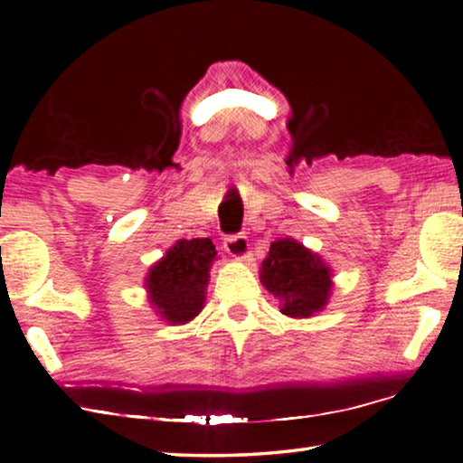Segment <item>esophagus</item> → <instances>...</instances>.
Masks as SVG:
<instances>
[{
    "label": "esophagus",
    "instance_id": "esophagus-1",
    "mask_svg": "<svg viewBox=\"0 0 463 463\" xmlns=\"http://www.w3.org/2000/svg\"><path fill=\"white\" fill-rule=\"evenodd\" d=\"M224 250L234 260H245L249 255V241L242 234H237V237H229L224 239Z\"/></svg>",
    "mask_w": 463,
    "mask_h": 463
}]
</instances>
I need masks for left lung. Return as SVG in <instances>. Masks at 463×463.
Listing matches in <instances>:
<instances>
[{"label": "left lung", "mask_w": 463, "mask_h": 463, "mask_svg": "<svg viewBox=\"0 0 463 463\" xmlns=\"http://www.w3.org/2000/svg\"><path fill=\"white\" fill-rule=\"evenodd\" d=\"M260 271L263 288L278 298L279 312L289 318L315 317L331 300L333 269L294 239L273 241Z\"/></svg>", "instance_id": "left-lung-1"}]
</instances>
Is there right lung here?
<instances>
[{
	"mask_svg": "<svg viewBox=\"0 0 463 463\" xmlns=\"http://www.w3.org/2000/svg\"><path fill=\"white\" fill-rule=\"evenodd\" d=\"M216 249L210 239H182L151 265L145 289L151 308L167 325H187L206 302Z\"/></svg>",
	"mask_w": 463,
	"mask_h": 463,
	"instance_id": "1",
	"label": "right lung"
}]
</instances>
